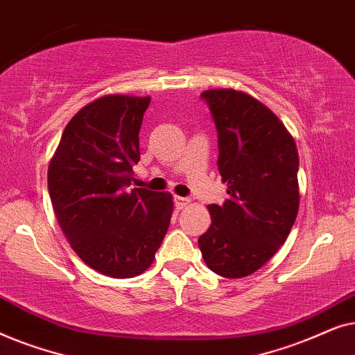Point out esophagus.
<instances>
[{"mask_svg": "<svg viewBox=\"0 0 355 355\" xmlns=\"http://www.w3.org/2000/svg\"><path fill=\"white\" fill-rule=\"evenodd\" d=\"M189 203V198H184V197H174V207H176V210H182L184 207H186Z\"/></svg>", "mask_w": 355, "mask_h": 355, "instance_id": "34e87169", "label": "esophagus"}]
</instances>
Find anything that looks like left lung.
<instances>
[{
	"label": "left lung",
	"mask_w": 355,
	"mask_h": 355,
	"mask_svg": "<svg viewBox=\"0 0 355 355\" xmlns=\"http://www.w3.org/2000/svg\"><path fill=\"white\" fill-rule=\"evenodd\" d=\"M200 96L216 125L227 198L221 207L208 205L211 225L198 247L213 273L244 278L278 252L297 216V147L278 116L254 96L232 89Z\"/></svg>",
	"instance_id": "1"
}]
</instances>
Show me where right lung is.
<instances>
[{"label": "right lung", "mask_w": 355, "mask_h": 355, "mask_svg": "<svg viewBox=\"0 0 355 355\" xmlns=\"http://www.w3.org/2000/svg\"><path fill=\"white\" fill-rule=\"evenodd\" d=\"M150 96L105 95L66 125L48 192L69 244L90 268L134 278L153 263L173 215L168 192L129 189Z\"/></svg>", "instance_id": "obj_1"}]
</instances>
